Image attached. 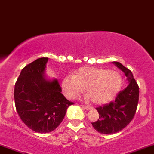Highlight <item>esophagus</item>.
<instances>
[{
  "mask_svg": "<svg viewBox=\"0 0 154 154\" xmlns=\"http://www.w3.org/2000/svg\"><path fill=\"white\" fill-rule=\"evenodd\" d=\"M82 108H84V109H87V110H90L91 109L90 106H84V105H82Z\"/></svg>",
  "mask_w": 154,
  "mask_h": 154,
  "instance_id": "obj_1",
  "label": "esophagus"
}]
</instances>
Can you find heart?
Instances as JSON below:
<instances>
[{
  "mask_svg": "<svg viewBox=\"0 0 154 154\" xmlns=\"http://www.w3.org/2000/svg\"><path fill=\"white\" fill-rule=\"evenodd\" d=\"M123 83L121 75L117 71L100 67H84L78 70L73 76L62 79L64 95L73 98L87 88L91 100L96 104L106 103L115 97Z\"/></svg>",
  "mask_w": 154,
  "mask_h": 154,
  "instance_id": "1",
  "label": "heart"
}]
</instances>
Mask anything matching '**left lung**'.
Returning <instances> with one entry per match:
<instances>
[{"label": "left lung", "instance_id": "left-lung-1", "mask_svg": "<svg viewBox=\"0 0 154 154\" xmlns=\"http://www.w3.org/2000/svg\"><path fill=\"white\" fill-rule=\"evenodd\" d=\"M112 63L125 73L129 84L118 92L114 101L96 108L99 118L92 125L97 131L104 134H115L125 128L134 117L139 101V86L131 71L120 62Z\"/></svg>", "mask_w": 154, "mask_h": 154}]
</instances>
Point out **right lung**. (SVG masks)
I'll use <instances>...</instances> for the list:
<instances>
[{"mask_svg":"<svg viewBox=\"0 0 154 154\" xmlns=\"http://www.w3.org/2000/svg\"><path fill=\"white\" fill-rule=\"evenodd\" d=\"M48 58L37 59L21 70L14 85L16 111L25 125L38 133H49L62 122L73 104L62 95L57 79L47 81L44 71Z\"/></svg>","mask_w":154,"mask_h":154,"instance_id":"obj_1","label":"right lung"}]
</instances>
